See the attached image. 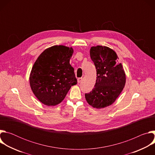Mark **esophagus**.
<instances>
[{
  "label": "esophagus",
  "mask_w": 155,
  "mask_h": 155,
  "mask_svg": "<svg viewBox=\"0 0 155 155\" xmlns=\"http://www.w3.org/2000/svg\"><path fill=\"white\" fill-rule=\"evenodd\" d=\"M82 80H83V78L81 77V78H78V79H77V81H78V83H81V81H82Z\"/></svg>",
  "instance_id": "1"
}]
</instances>
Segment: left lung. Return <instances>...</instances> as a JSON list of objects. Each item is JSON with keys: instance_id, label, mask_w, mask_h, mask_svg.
I'll list each match as a JSON object with an SVG mask.
<instances>
[{"instance_id": "1", "label": "left lung", "mask_w": 155, "mask_h": 155, "mask_svg": "<svg viewBox=\"0 0 155 155\" xmlns=\"http://www.w3.org/2000/svg\"><path fill=\"white\" fill-rule=\"evenodd\" d=\"M90 56L96 69L94 87L85 94L87 103L101 108L112 104L123 90L126 75L117 53L107 47L96 46L90 49Z\"/></svg>"}]
</instances>
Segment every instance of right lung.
I'll return each instance as SVG.
<instances>
[{"label": "right lung", "instance_id": "1", "mask_svg": "<svg viewBox=\"0 0 155 155\" xmlns=\"http://www.w3.org/2000/svg\"><path fill=\"white\" fill-rule=\"evenodd\" d=\"M74 50L55 45L43 51L35 62L29 81L32 92L43 104L54 106L61 102L72 86L77 83L70 64Z\"/></svg>", "mask_w": 155, "mask_h": 155}]
</instances>
